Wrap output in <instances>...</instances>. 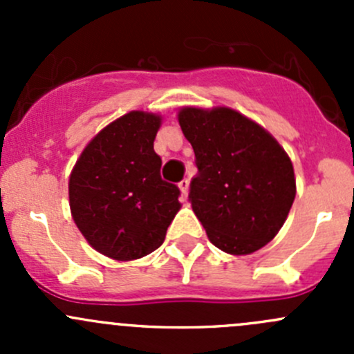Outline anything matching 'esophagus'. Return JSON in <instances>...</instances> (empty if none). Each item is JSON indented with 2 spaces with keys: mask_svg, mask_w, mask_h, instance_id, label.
<instances>
[{
  "mask_svg": "<svg viewBox=\"0 0 354 354\" xmlns=\"http://www.w3.org/2000/svg\"><path fill=\"white\" fill-rule=\"evenodd\" d=\"M178 187H180L181 195H183V197H187V194H188V187H190V181H188L187 178H185V180H181L180 183H178Z\"/></svg>",
  "mask_w": 354,
  "mask_h": 354,
  "instance_id": "esophagus-1",
  "label": "esophagus"
}]
</instances>
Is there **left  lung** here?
<instances>
[{
    "label": "left lung",
    "mask_w": 354,
    "mask_h": 354,
    "mask_svg": "<svg viewBox=\"0 0 354 354\" xmlns=\"http://www.w3.org/2000/svg\"><path fill=\"white\" fill-rule=\"evenodd\" d=\"M178 121L198 167L188 198L210 243L231 255L266 246L283 227L296 195L284 149L230 108H183Z\"/></svg>",
    "instance_id": "left-lung-1"
}]
</instances>
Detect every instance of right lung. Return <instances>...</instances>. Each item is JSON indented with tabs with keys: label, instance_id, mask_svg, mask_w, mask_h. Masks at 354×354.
<instances>
[{
	"label": "right lung",
	"instance_id": "right-lung-1",
	"mask_svg": "<svg viewBox=\"0 0 354 354\" xmlns=\"http://www.w3.org/2000/svg\"><path fill=\"white\" fill-rule=\"evenodd\" d=\"M160 116L130 111L87 144L68 183L75 224L94 250L135 260L162 245L180 210V188L160 178L154 140Z\"/></svg>",
	"mask_w": 354,
	"mask_h": 354
}]
</instances>
